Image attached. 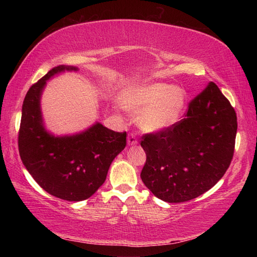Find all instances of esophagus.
I'll return each mask as SVG.
<instances>
[{"mask_svg":"<svg viewBox=\"0 0 257 257\" xmlns=\"http://www.w3.org/2000/svg\"><path fill=\"white\" fill-rule=\"evenodd\" d=\"M127 143L129 146H135L137 145V138L135 136L134 134H129L128 135V138H127Z\"/></svg>","mask_w":257,"mask_h":257,"instance_id":"34e87169","label":"esophagus"}]
</instances>
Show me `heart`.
<instances>
[{
    "instance_id": "1",
    "label": "heart",
    "mask_w": 257,
    "mask_h": 257,
    "mask_svg": "<svg viewBox=\"0 0 257 257\" xmlns=\"http://www.w3.org/2000/svg\"><path fill=\"white\" fill-rule=\"evenodd\" d=\"M125 110L137 113V124L143 132L156 134L171 128L185 106L186 94L168 82L150 81L125 88L120 95Z\"/></svg>"
}]
</instances>
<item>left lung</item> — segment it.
<instances>
[{
  "mask_svg": "<svg viewBox=\"0 0 257 257\" xmlns=\"http://www.w3.org/2000/svg\"><path fill=\"white\" fill-rule=\"evenodd\" d=\"M236 134V112L219 87L208 82L189 103L184 119L164 132L143 136V182L168 203L201 196L229 168Z\"/></svg>",
  "mask_w": 257,
  "mask_h": 257,
  "instance_id": "1",
  "label": "left lung"
}]
</instances>
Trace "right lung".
Here are the masks:
<instances>
[{"label": "right lung", "mask_w": 257, "mask_h": 257, "mask_svg": "<svg viewBox=\"0 0 257 257\" xmlns=\"http://www.w3.org/2000/svg\"><path fill=\"white\" fill-rule=\"evenodd\" d=\"M66 71L78 68L55 67L29 88L21 111L18 145L25 168L43 189L64 201L79 202L104 184L112 161L125 147L127 134L99 122L62 136L46 129L41 107L43 90L47 80Z\"/></svg>", "instance_id": "1"}]
</instances>
